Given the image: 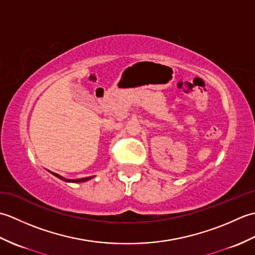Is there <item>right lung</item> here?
Masks as SVG:
<instances>
[{
  "label": "right lung",
  "instance_id": "1",
  "mask_svg": "<svg viewBox=\"0 0 255 255\" xmlns=\"http://www.w3.org/2000/svg\"><path fill=\"white\" fill-rule=\"evenodd\" d=\"M51 173H52V174L55 175V176L60 178V180L64 181V182H68V183H81V182L89 181V180H91V178L94 177V176H89V177H83V178H77V180H69V178H66V177H63V176H61V175H59V174H57V173H53V172H51Z\"/></svg>",
  "mask_w": 255,
  "mask_h": 255
}]
</instances>
